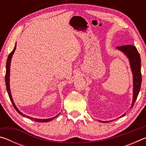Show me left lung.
<instances>
[{
  "label": "left lung",
  "mask_w": 146,
  "mask_h": 146,
  "mask_svg": "<svg viewBox=\"0 0 146 146\" xmlns=\"http://www.w3.org/2000/svg\"><path fill=\"white\" fill-rule=\"evenodd\" d=\"M117 49L124 53L129 60L133 77V96L131 106V108H133L136 100H137L138 93H139L140 87H141L142 75L140 56L136 47L133 45H130V44L117 47ZM125 113L120 117H123ZM99 121L100 122H108V121H103V122L101 120Z\"/></svg>",
  "instance_id": "left-lung-1"
}]
</instances>
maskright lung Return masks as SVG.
Segmentation results:
<instances>
[{
	"label": "right lung",
	"mask_w": 146,
	"mask_h": 146,
	"mask_svg": "<svg viewBox=\"0 0 146 146\" xmlns=\"http://www.w3.org/2000/svg\"><path fill=\"white\" fill-rule=\"evenodd\" d=\"M16 44L15 46V48L13 49V50L11 51V52L9 53V55L8 57V59H7V62H6V76H5V81H6V89H7V91H8V95H9V97L10 98V100L12 103V104H13L14 108L15 109V110L17 111V112H18L20 115L23 116L24 117H26L28 118H29V119H31L33 121H35V122H49V121L52 120L54 118H56V117H58V116L60 115V113L58 115L55 116V117H54L53 118H47V119H38V118H32L29 117V116H26V115L23 114V113L20 111L18 110V108L16 107L15 104V103L13 102V98H12L11 97V91H10V87H9V73H10V64H11V58H12V56H13V53L15 52V49H16Z\"/></svg>",
	"instance_id": "right-lung-1"
}]
</instances>
